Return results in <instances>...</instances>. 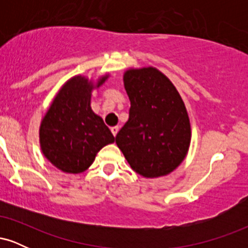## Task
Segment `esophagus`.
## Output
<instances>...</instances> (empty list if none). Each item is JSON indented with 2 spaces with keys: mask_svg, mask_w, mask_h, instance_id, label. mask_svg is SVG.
<instances>
[{
  "mask_svg": "<svg viewBox=\"0 0 248 248\" xmlns=\"http://www.w3.org/2000/svg\"><path fill=\"white\" fill-rule=\"evenodd\" d=\"M110 132H112L113 135L116 136V134H118V132H119V126H114V127L110 128Z\"/></svg>",
  "mask_w": 248,
  "mask_h": 248,
  "instance_id": "esophagus-1",
  "label": "esophagus"
}]
</instances>
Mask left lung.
Instances as JSON below:
<instances>
[{
  "instance_id": "1",
  "label": "left lung",
  "mask_w": 248,
  "mask_h": 248,
  "mask_svg": "<svg viewBox=\"0 0 248 248\" xmlns=\"http://www.w3.org/2000/svg\"><path fill=\"white\" fill-rule=\"evenodd\" d=\"M124 84L130 100L129 119L115 142L132 169L147 178L161 177L186 158L191 127L178 91L155 67L129 69Z\"/></svg>"
}]
</instances>
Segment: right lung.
Returning a JSON list of instances; mask_svg holds the SVG:
<instances>
[{
  "label": "right lung",
  "mask_w": 248,
  "mask_h": 248,
  "mask_svg": "<svg viewBox=\"0 0 248 248\" xmlns=\"http://www.w3.org/2000/svg\"><path fill=\"white\" fill-rule=\"evenodd\" d=\"M102 76L94 85L76 76L62 85L39 127V143L47 161L64 172L79 173L90 168L101 148L115 138L104 120L91 108L93 88L107 80Z\"/></svg>",
  "instance_id": "add662e5"
}]
</instances>
